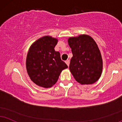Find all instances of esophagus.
I'll return each instance as SVG.
<instances>
[{"label":"esophagus","instance_id":"esophagus-1","mask_svg":"<svg viewBox=\"0 0 122 122\" xmlns=\"http://www.w3.org/2000/svg\"><path fill=\"white\" fill-rule=\"evenodd\" d=\"M70 60H67V61H66V63L67 64V65L68 66V67H69V66H70Z\"/></svg>","mask_w":122,"mask_h":122}]
</instances>
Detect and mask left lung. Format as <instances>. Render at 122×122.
<instances>
[{
  "mask_svg": "<svg viewBox=\"0 0 122 122\" xmlns=\"http://www.w3.org/2000/svg\"><path fill=\"white\" fill-rule=\"evenodd\" d=\"M73 56L69 68L73 77L81 85L92 84L100 79L102 58L98 45L90 36L80 34L68 40Z\"/></svg>",
  "mask_w": 122,
  "mask_h": 122,
  "instance_id": "1",
  "label": "left lung"
}]
</instances>
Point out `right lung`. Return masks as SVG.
Masks as SVG:
<instances>
[{"label":"right lung","mask_w":122,"mask_h":122,"mask_svg":"<svg viewBox=\"0 0 122 122\" xmlns=\"http://www.w3.org/2000/svg\"><path fill=\"white\" fill-rule=\"evenodd\" d=\"M58 39L45 36L32 43L26 59V68L31 80L45 88H51L58 81L63 70L68 68L54 47Z\"/></svg>","instance_id":"1"}]
</instances>
